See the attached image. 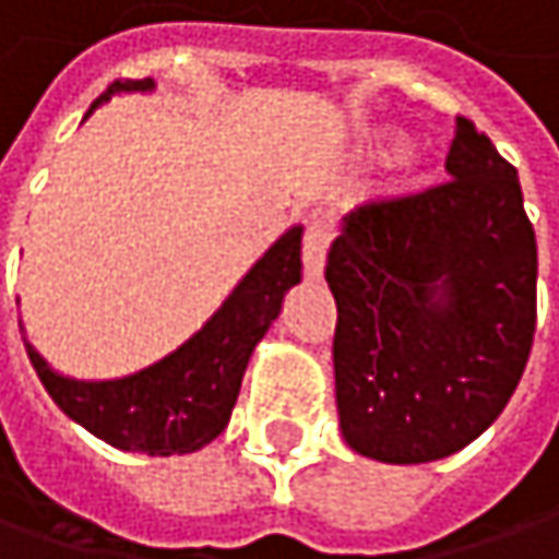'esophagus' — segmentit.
Returning <instances> with one entry per match:
<instances>
[{
	"mask_svg": "<svg viewBox=\"0 0 559 559\" xmlns=\"http://www.w3.org/2000/svg\"><path fill=\"white\" fill-rule=\"evenodd\" d=\"M332 233L326 224H310L304 236V272L307 278H320L326 269V252H330Z\"/></svg>",
	"mask_w": 559,
	"mask_h": 559,
	"instance_id": "esophagus-1",
	"label": "esophagus"
}]
</instances>
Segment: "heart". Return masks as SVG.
<instances>
[{
	"label": "heart",
	"instance_id": "b5f03b06",
	"mask_svg": "<svg viewBox=\"0 0 559 559\" xmlns=\"http://www.w3.org/2000/svg\"><path fill=\"white\" fill-rule=\"evenodd\" d=\"M396 140H400V133L393 128H383V124H361L352 133L355 156H361V159H381L396 146ZM423 176H426V166L416 153H403L396 159V185L400 188H416Z\"/></svg>",
	"mask_w": 559,
	"mask_h": 559
}]
</instances>
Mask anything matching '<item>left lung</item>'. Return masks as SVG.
Masks as SVG:
<instances>
[{
    "mask_svg": "<svg viewBox=\"0 0 559 559\" xmlns=\"http://www.w3.org/2000/svg\"><path fill=\"white\" fill-rule=\"evenodd\" d=\"M448 176L342 217L326 262L342 438L383 464L467 448L532 355L537 242L519 173L457 118Z\"/></svg>",
    "mask_w": 559,
    "mask_h": 559,
    "instance_id": "obj_1",
    "label": "left lung"
}]
</instances>
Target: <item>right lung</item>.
I'll return each instance as SVG.
<instances>
[{
    "label": "right lung",
    "instance_id": "obj_1",
    "mask_svg": "<svg viewBox=\"0 0 559 559\" xmlns=\"http://www.w3.org/2000/svg\"><path fill=\"white\" fill-rule=\"evenodd\" d=\"M133 92H156V82H115L85 118H92L95 108L108 105L115 95ZM300 224L284 229L236 281L201 330L191 332L159 361L124 378L85 381L60 374L25 338L27 358L44 390L76 426L118 451L159 457L201 451L227 429L255 345L278 320L284 294L300 284Z\"/></svg>",
    "mask_w": 559,
    "mask_h": 559
}]
</instances>
